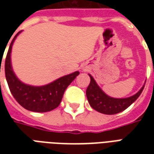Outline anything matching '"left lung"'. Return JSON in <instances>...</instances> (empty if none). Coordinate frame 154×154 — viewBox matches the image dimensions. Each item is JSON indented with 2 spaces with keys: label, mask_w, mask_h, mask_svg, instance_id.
<instances>
[{
  "label": "left lung",
  "mask_w": 154,
  "mask_h": 154,
  "mask_svg": "<svg viewBox=\"0 0 154 154\" xmlns=\"http://www.w3.org/2000/svg\"><path fill=\"white\" fill-rule=\"evenodd\" d=\"M89 76L91 82L86 91L88 102L94 110L106 115H115L127 109L139 98L144 87L143 86L135 95L128 98H113L107 96L97 85L93 77L90 74Z\"/></svg>",
  "instance_id": "left-lung-1"
}]
</instances>
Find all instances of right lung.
Wrapping results in <instances>:
<instances>
[{
	"mask_svg": "<svg viewBox=\"0 0 154 154\" xmlns=\"http://www.w3.org/2000/svg\"><path fill=\"white\" fill-rule=\"evenodd\" d=\"M21 31L18 32L10 44L5 63V78L12 96L25 109L34 112H48L60 104L67 87L79 75V72L66 75L44 86L34 87L21 82L13 72L11 53L14 41Z\"/></svg>",
	"mask_w": 154,
	"mask_h": 154,
	"instance_id": "obj_1",
	"label": "right lung"
}]
</instances>
